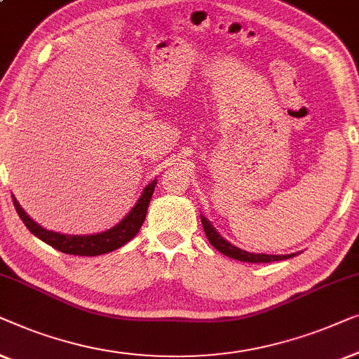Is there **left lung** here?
I'll list each match as a JSON object with an SVG mask.
<instances>
[{
  "instance_id": "left-lung-1",
  "label": "left lung",
  "mask_w": 359,
  "mask_h": 359,
  "mask_svg": "<svg viewBox=\"0 0 359 359\" xmlns=\"http://www.w3.org/2000/svg\"><path fill=\"white\" fill-rule=\"evenodd\" d=\"M200 218H201V224H203L205 234H206V237H208L210 244L213 245L216 250H219L221 254L231 257V259L239 260V262H249V264H270V262L286 260V259H291V257H294V254L266 255V254H252V252L242 250V249H239V247L232 245L231 242L226 241L223 236H219V232L213 228V224H211L203 215H200Z\"/></svg>"
}]
</instances>
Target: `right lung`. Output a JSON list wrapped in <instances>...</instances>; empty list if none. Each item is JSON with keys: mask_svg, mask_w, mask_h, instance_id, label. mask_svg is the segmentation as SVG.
<instances>
[{"mask_svg": "<svg viewBox=\"0 0 359 359\" xmlns=\"http://www.w3.org/2000/svg\"><path fill=\"white\" fill-rule=\"evenodd\" d=\"M158 182L156 179L144 187L143 194H141L140 200L136 201V205L131 208L130 213L120 221L117 226L110 228L99 234H90V236H68V234H60V232H53L42 228V226L35 223L30 216L22 210V206L19 205V201L14 198L13 195V203L16 208L19 218L22 219V223L26 224V228L32 232L35 237H39L40 241H43L45 244L52 245L53 249H57L63 254L69 255H81V257H94V255H102L107 252H112L118 247L127 244L128 241L138 234V231L144 223L146 211H148L151 196H153L154 187Z\"/></svg>", "mask_w": 359, "mask_h": 359, "instance_id": "obj_1", "label": "right lung"}]
</instances>
